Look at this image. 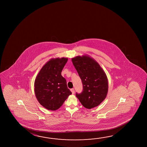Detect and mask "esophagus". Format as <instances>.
<instances>
[{"mask_svg": "<svg viewBox=\"0 0 147 147\" xmlns=\"http://www.w3.org/2000/svg\"><path fill=\"white\" fill-rule=\"evenodd\" d=\"M71 92H72V93L73 94H74V93H75L74 89H71Z\"/></svg>", "mask_w": 147, "mask_h": 147, "instance_id": "34e87169", "label": "esophagus"}]
</instances>
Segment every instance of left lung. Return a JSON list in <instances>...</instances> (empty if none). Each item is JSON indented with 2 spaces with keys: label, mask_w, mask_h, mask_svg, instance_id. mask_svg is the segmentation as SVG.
Instances as JSON below:
<instances>
[{
  "label": "left lung",
  "mask_w": 147,
  "mask_h": 147,
  "mask_svg": "<svg viewBox=\"0 0 147 147\" xmlns=\"http://www.w3.org/2000/svg\"><path fill=\"white\" fill-rule=\"evenodd\" d=\"M73 64L82 80L83 91L76 94L82 105L91 109L101 104L108 92L106 73L98 63L87 55L72 58Z\"/></svg>",
  "instance_id": "1"
}]
</instances>
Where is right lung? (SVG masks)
Listing matches in <instances>:
<instances>
[{"instance_id": "obj_1", "label": "right lung", "mask_w": 147, "mask_h": 147, "mask_svg": "<svg viewBox=\"0 0 147 147\" xmlns=\"http://www.w3.org/2000/svg\"><path fill=\"white\" fill-rule=\"evenodd\" d=\"M68 58H51L44 65L36 77L34 92L39 104L49 110L55 111L72 94L67 88L61 71Z\"/></svg>"}]
</instances>
